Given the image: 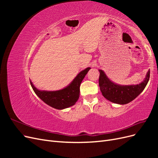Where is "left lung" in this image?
I'll return each mask as SVG.
<instances>
[{"mask_svg": "<svg viewBox=\"0 0 158 158\" xmlns=\"http://www.w3.org/2000/svg\"><path fill=\"white\" fill-rule=\"evenodd\" d=\"M99 85L105 98L114 103L124 105L130 103L144 89L150 79V70L144 81L136 85H118L110 80L102 70H99Z\"/></svg>", "mask_w": 158, "mask_h": 158, "instance_id": "obj_1", "label": "left lung"}]
</instances>
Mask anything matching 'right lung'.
<instances>
[{
  "label": "right lung",
  "instance_id": "right-lung-1",
  "mask_svg": "<svg viewBox=\"0 0 158 158\" xmlns=\"http://www.w3.org/2000/svg\"><path fill=\"white\" fill-rule=\"evenodd\" d=\"M88 67L76 76L68 86L57 91H41L37 89L31 81L30 84L35 94L48 106L56 109H63L74 106L80 96V86L82 80L90 69Z\"/></svg>",
  "mask_w": 158,
  "mask_h": 158
}]
</instances>
